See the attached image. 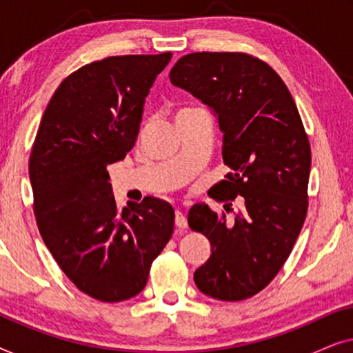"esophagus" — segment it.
<instances>
[{"mask_svg":"<svg viewBox=\"0 0 353 353\" xmlns=\"http://www.w3.org/2000/svg\"><path fill=\"white\" fill-rule=\"evenodd\" d=\"M175 225L178 226V228H186L188 226V220H186V216L183 215L181 210L175 212Z\"/></svg>","mask_w":353,"mask_h":353,"instance_id":"34e87169","label":"esophagus"}]
</instances>
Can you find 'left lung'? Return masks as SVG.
Instances as JSON below:
<instances>
[{
	"instance_id": "left-lung-1",
	"label": "left lung",
	"mask_w": 353,
	"mask_h": 353,
	"mask_svg": "<svg viewBox=\"0 0 353 353\" xmlns=\"http://www.w3.org/2000/svg\"><path fill=\"white\" fill-rule=\"evenodd\" d=\"M170 81L209 105L223 133L221 154L231 172L209 194L244 202L231 225L207 204L191 207L188 225L212 245L194 283L219 301H244L272 283L301 233L310 143L288 86L257 57L192 52L173 65Z\"/></svg>"
}]
</instances>
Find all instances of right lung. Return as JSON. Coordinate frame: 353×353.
<instances>
[{
    "instance_id": "right-lung-1",
    "label": "right lung",
    "mask_w": 353,
    "mask_h": 353,
    "mask_svg": "<svg viewBox=\"0 0 353 353\" xmlns=\"http://www.w3.org/2000/svg\"><path fill=\"white\" fill-rule=\"evenodd\" d=\"M170 59L112 56L75 70L52 94L33 143L38 230L65 276L96 301L141 292L172 238L173 207L146 196L119 210L108 172L137 143L149 88Z\"/></svg>"
}]
</instances>
